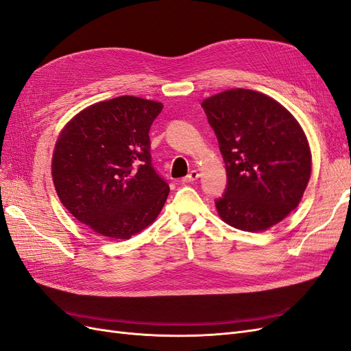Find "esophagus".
Segmentation results:
<instances>
[{"label":"esophagus","mask_w":351,"mask_h":351,"mask_svg":"<svg viewBox=\"0 0 351 351\" xmlns=\"http://www.w3.org/2000/svg\"><path fill=\"white\" fill-rule=\"evenodd\" d=\"M200 177V174H199V171L197 169H192V171H190L184 178H183V183H193V182H196V180Z\"/></svg>","instance_id":"obj_1"}]
</instances>
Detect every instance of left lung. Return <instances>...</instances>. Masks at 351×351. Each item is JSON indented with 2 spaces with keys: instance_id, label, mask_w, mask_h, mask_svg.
Instances as JSON below:
<instances>
[{
  "instance_id": "8db88e82",
  "label": "left lung",
  "mask_w": 351,
  "mask_h": 351,
  "mask_svg": "<svg viewBox=\"0 0 351 351\" xmlns=\"http://www.w3.org/2000/svg\"><path fill=\"white\" fill-rule=\"evenodd\" d=\"M227 169L219 218L259 232L299 206L312 173V154L294 115L268 95L228 89L202 102Z\"/></svg>"
}]
</instances>
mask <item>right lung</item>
<instances>
[{
  "instance_id": "add662e5",
  "label": "right lung",
  "mask_w": 351,
  "mask_h": 351,
  "mask_svg": "<svg viewBox=\"0 0 351 351\" xmlns=\"http://www.w3.org/2000/svg\"><path fill=\"white\" fill-rule=\"evenodd\" d=\"M164 105L112 98L82 110L58 134L51 174L70 214L111 240H129L164 208L169 186L152 167L149 129Z\"/></svg>"
}]
</instances>
